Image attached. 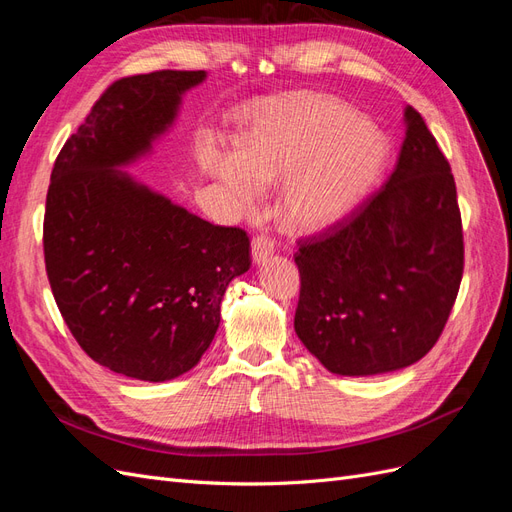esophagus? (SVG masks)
Segmentation results:
<instances>
[{
    "instance_id": "1",
    "label": "esophagus",
    "mask_w": 512,
    "mask_h": 512,
    "mask_svg": "<svg viewBox=\"0 0 512 512\" xmlns=\"http://www.w3.org/2000/svg\"><path fill=\"white\" fill-rule=\"evenodd\" d=\"M273 247H275V243L271 241V237L256 235L252 239V260H254V265H262V262H265L273 254Z\"/></svg>"
}]
</instances>
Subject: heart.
<instances>
[{"label": "heart", "mask_w": 512, "mask_h": 512, "mask_svg": "<svg viewBox=\"0 0 512 512\" xmlns=\"http://www.w3.org/2000/svg\"><path fill=\"white\" fill-rule=\"evenodd\" d=\"M389 143L352 106L327 96L271 102L254 113L241 147L205 136L198 160L228 190L241 213L262 203L280 183L277 207L294 230L342 222L378 183Z\"/></svg>", "instance_id": "obj_1"}]
</instances>
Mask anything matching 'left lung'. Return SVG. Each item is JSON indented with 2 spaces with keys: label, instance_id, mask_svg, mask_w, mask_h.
I'll return each mask as SVG.
<instances>
[{
  "label": "left lung",
  "instance_id": "8db88e82",
  "mask_svg": "<svg viewBox=\"0 0 512 512\" xmlns=\"http://www.w3.org/2000/svg\"><path fill=\"white\" fill-rule=\"evenodd\" d=\"M382 190L342 224L299 241L294 331L339 376H378L433 348L457 299L463 232L455 179L412 106Z\"/></svg>",
  "mask_w": 512,
  "mask_h": 512
}]
</instances>
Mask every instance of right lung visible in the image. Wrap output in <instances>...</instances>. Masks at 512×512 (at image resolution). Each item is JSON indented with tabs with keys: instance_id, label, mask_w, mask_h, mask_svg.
<instances>
[{
	"instance_id": "right-lung-1",
	"label": "right lung",
	"mask_w": 512,
	"mask_h": 512,
	"mask_svg": "<svg viewBox=\"0 0 512 512\" xmlns=\"http://www.w3.org/2000/svg\"><path fill=\"white\" fill-rule=\"evenodd\" d=\"M205 70H160L108 87L55 160L44 211L53 297L79 346L145 382L190 371L220 327L228 284L250 269L241 228L213 226L128 168L175 126Z\"/></svg>"
}]
</instances>
